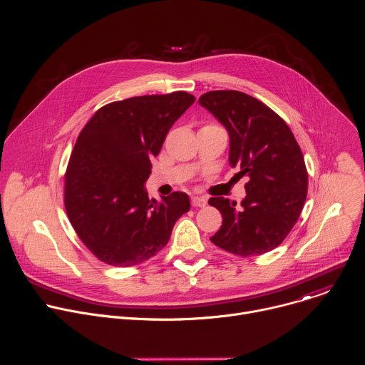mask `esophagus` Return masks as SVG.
I'll return each instance as SVG.
<instances>
[{"mask_svg": "<svg viewBox=\"0 0 365 365\" xmlns=\"http://www.w3.org/2000/svg\"><path fill=\"white\" fill-rule=\"evenodd\" d=\"M206 205V199L205 197H199V196H193L192 197V206L195 207H203Z\"/></svg>", "mask_w": 365, "mask_h": 365, "instance_id": "1", "label": "esophagus"}]
</instances>
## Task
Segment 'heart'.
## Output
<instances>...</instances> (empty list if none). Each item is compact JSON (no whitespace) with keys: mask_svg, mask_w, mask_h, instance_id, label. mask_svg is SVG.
<instances>
[{"mask_svg":"<svg viewBox=\"0 0 365 365\" xmlns=\"http://www.w3.org/2000/svg\"><path fill=\"white\" fill-rule=\"evenodd\" d=\"M206 127H211V125H206Z\"/></svg>","mask_w":365,"mask_h":365,"instance_id":"heart-1","label":"heart"}]
</instances>
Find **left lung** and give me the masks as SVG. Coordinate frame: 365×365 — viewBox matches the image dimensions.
I'll use <instances>...</instances> for the list:
<instances>
[{
	"instance_id": "left-lung-1",
	"label": "left lung",
	"mask_w": 365,
	"mask_h": 365,
	"mask_svg": "<svg viewBox=\"0 0 365 365\" xmlns=\"http://www.w3.org/2000/svg\"><path fill=\"white\" fill-rule=\"evenodd\" d=\"M230 134V165L248 176L247 196L211 197L222 225L211 241L235 255L269 252L294 227L307 195L302 150L284 120L266 103L240 91H211L199 98Z\"/></svg>"
}]
</instances>
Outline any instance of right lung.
Wrapping results in <instances>:
<instances>
[{
    "label": "right lung",
    "instance_id": "obj_1",
    "mask_svg": "<svg viewBox=\"0 0 365 365\" xmlns=\"http://www.w3.org/2000/svg\"><path fill=\"white\" fill-rule=\"evenodd\" d=\"M195 96L178 91L115 101L99 108L81 131L65 175V207L81 241L102 263L137 266L169 241L190 210L173 192L148 199L151 159Z\"/></svg>",
    "mask_w": 365,
    "mask_h": 365
}]
</instances>
